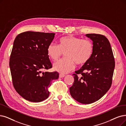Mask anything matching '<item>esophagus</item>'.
<instances>
[{
	"label": "esophagus",
	"instance_id": "34e87169",
	"mask_svg": "<svg viewBox=\"0 0 126 126\" xmlns=\"http://www.w3.org/2000/svg\"><path fill=\"white\" fill-rule=\"evenodd\" d=\"M64 76H65V75L63 74H62V73H60V74H59V78H63Z\"/></svg>",
	"mask_w": 126,
	"mask_h": 126
}]
</instances>
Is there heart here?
<instances>
[{"mask_svg": "<svg viewBox=\"0 0 126 126\" xmlns=\"http://www.w3.org/2000/svg\"><path fill=\"white\" fill-rule=\"evenodd\" d=\"M58 42V46L50 43L47 48V53L54 62H57L63 53H65L66 58L54 65V69L62 74L72 71L75 68V63L78 65L86 63L93 55L94 46L90 40L66 36L60 38Z\"/></svg>", "mask_w": 126, "mask_h": 126, "instance_id": "obj_1", "label": "heart"}]
</instances>
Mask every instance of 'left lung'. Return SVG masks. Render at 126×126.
<instances>
[{"label":"left lung","mask_w":126,"mask_h":126,"mask_svg":"<svg viewBox=\"0 0 126 126\" xmlns=\"http://www.w3.org/2000/svg\"><path fill=\"white\" fill-rule=\"evenodd\" d=\"M86 36L93 41L94 53L89 61L73 74L74 80L70 93L79 103L90 104L102 97L111 86L115 60L106 37L95 33Z\"/></svg>","instance_id":"1"}]
</instances>
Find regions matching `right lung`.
Returning a JSON list of instances; mask_svg holds the SVG:
<instances>
[{
    "mask_svg": "<svg viewBox=\"0 0 126 126\" xmlns=\"http://www.w3.org/2000/svg\"><path fill=\"white\" fill-rule=\"evenodd\" d=\"M54 33L26 32L14 40L10 57L12 83L16 92L28 101L39 102L47 99L52 80L57 72H43L52 68L47 48Z\"/></svg>",
    "mask_w": 126,
    "mask_h": 126,
    "instance_id": "1",
    "label": "right lung"
}]
</instances>
